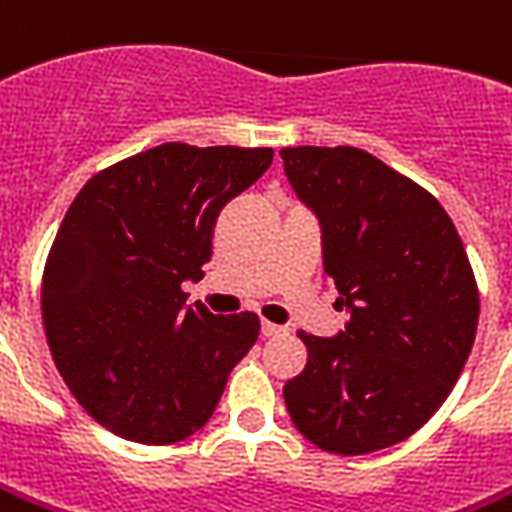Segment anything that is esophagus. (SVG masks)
<instances>
[{
  "label": "esophagus",
  "instance_id": "34e87169",
  "mask_svg": "<svg viewBox=\"0 0 512 512\" xmlns=\"http://www.w3.org/2000/svg\"><path fill=\"white\" fill-rule=\"evenodd\" d=\"M260 333H263L266 339H274V336H285L288 328H283V325H274V322H263V325H260Z\"/></svg>",
  "mask_w": 512,
  "mask_h": 512
}]
</instances>
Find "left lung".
Segmentation results:
<instances>
[{
  "mask_svg": "<svg viewBox=\"0 0 512 512\" xmlns=\"http://www.w3.org/2000/svg\"><path fill=\"white\" fill-rule=\"evenodd\" d=\"M322 229L336 336L300 330L308 364L283 387L294 426L330 454H370L415 434L454 389L479 322L460 232L440 201L361 148H283Z\"/></svg>",
  "mask_w": 512,
  "mask_h": 512,
  "instance_id": "left-lung-1",
  "label": "left lung"
}]
</instances>
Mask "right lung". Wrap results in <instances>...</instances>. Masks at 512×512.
I'll list each match as a JSON object with an SVG mask.
<instances>
[{
  "label": "right lung",
  "mask_w": 512,
  "mask_h": 512,
  "mask_svg": "<svg viewBox=\"0 0 512 512\" xmlns=\"http://www.w3.org/2000/svg\"><path fill=\"white\" fill-rule=\"evenodd\" d=\"M271 159V148L165 142L100 170L66 210L44 266V330L66 387L117 437H190L257 342L255 314L184 305L182 285L210 260L218 212Z\"/></svg>",
  "instance_id": "1"
}]
</instances>
